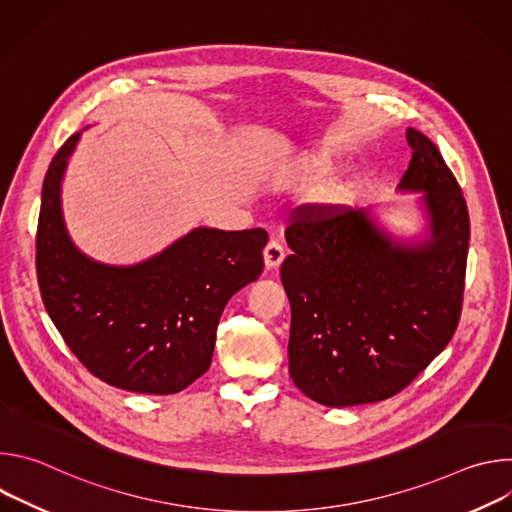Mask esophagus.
<instances>
[{
  "label": "esophagus",
  "mask_w": 512,
  "mask_h": 512,
  "mask_svg": "<svg viewBox=\"0 0 512 512\" xmlns=\"http://www.w3.org/2000/svg\"><path fill=\"white\" fill-rule=\"evenodd\" d=\"M283 257H285V251H283V247L277 241L267 243V247L263 251V259H265V267L267 269H277L281 265Z\"/></svg>",
  "instance_id": "esophagus-1"
}]
</instances>
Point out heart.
I'll use <instances>...</instances> for the list:
<instances>
[{
	"instance_id": "heart-1",
	"label": "heart",
	"mask_w": 512,
	"mask_h": 512,
	"mask_svg": "<svg viewBox=\"0 0 512 512\" xmlns=\"http://www.w3.org/2000/svg\"><path fill=\"white\" fill-rule=\"evenodd\" d=\"M336 174L338 164L330 154L310 152L281 168L277 174V186L283 190H316L326 186L322 190V202L326 206H340L352 198L356 184L354 180H334Z\"/></svg>"
}]
</instances>
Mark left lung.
<instances>
[{
    "label": "left lung",
    "instance_id": "8db88e82",
    "mask_svg": "<svg viewBox=\"0 0 512 512\" xmlns=\"http://www.w3.org/2000/svg\"><path fill=\"white\" fill-rule=\"evenodd\" d=\"M407 141L413 158L397 188L419 194L421 237H395L373 208L342 206H302L285 233L289 377L326 407L397 395L458 328L468 206L433 141L411 127Z\"/></svg>",
    "mask_w": 512,
    "mask_h": 512
}]
</instances>
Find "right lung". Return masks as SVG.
I'll use <instances>...</instances> for the list:
<instances>
[{"label":"right lung","mask_w":512,"mask_h":512,"mask_svg":"<svg viewBox=\"0 0 512 512\" xmlns=\"http://www.w3.org/2000/svg\"><path fill=\"white\" fill-rule=\"evenodd\" d=\"M81 133L52 158L36 235L42 302L85 367L117 389L172 395L212 360L227 302L263 271V229L196 227L133 265L91 259L72 243L62 216V178Z\"/></svg>","instance_id":"right-lung-1"}]
</instances>
